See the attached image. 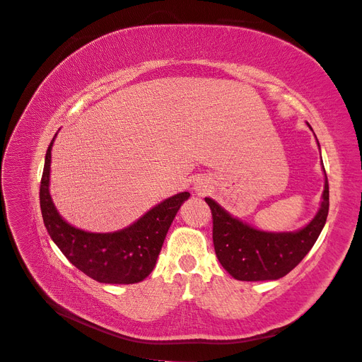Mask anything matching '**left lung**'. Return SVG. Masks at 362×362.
Returning a JSON list of instances; mask_svg holds the SVG:
<instances>
[{
  "label": "left lung",
  "mask_w": 362,
  "mask_h": 362,
  "mask_svg": "<svg viewBox=\"0 0 362 362\" xmlns=\"http://www.w3.org/2000/svg\"><path fill=\"white\" fill-rule=\"evenodd\" d=\"M205 202L211 210L214 250L223 269L238 281H273L298 266L319 238L329 211V184L326 178L319 213L298 233L258 231L229 216L213 199L205 198Z\"/></svg>",
  "instance_id": "obj_1"
}]
</instances>
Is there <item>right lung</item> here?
<instances>
[{
  "instance_id": "1",
  "label": "right lung",
  "mask_w": 362,
  "mask_h": 362,
  "mask_svg": "<svg viewBox=\"0 0 362 362\" xmlns=\"http://www.w3.org/2000/svg\"><path fill=\"white\" fill-rule=\"evenodd\" d=\"M56 137V136H54ZM45 156L40 181V210L49 237L72 264L87 276L104 284H136L154 270L164 238L181 204L190 193L182 192L163 201L136 223L110 234H93L66 223L49 196L51 146Z\"/></svg>"
}]
</instances>
